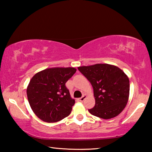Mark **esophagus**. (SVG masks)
I'll return each mask as SVG.
<instances>
[{"label": "esophagus", "mask_w": 152, "mask_h": 152, "mask_svg": "<svg viewBox=\"0 0 152 152\" xmlns=\"http://www.w3.org/2000/svg\"><path fill=\"white\" fill-rule=\"evenodd\" d=\"M86 96L85 94H84V95H82V97H80L79 99V101H80V102H83L84 101V100L86 99Z\"/></svg>", "instance_id": "1"}]
</instances>
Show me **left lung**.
<instances>
[{
	"label": "left lung",
	"mask_w": 152,
	"mask_h": 152,
	"mask_svg": "<svg viewBox=\"0 0 152 152\" xmlns=\"http://www.w3.org/2000/svg\"><path fill=\"white\" fill-rule=\"evenodd\" d=\"M78 69L93 88L95 105L88 110L91 114L104 119L119 115L129 96V80L124 72L107 64L80 66Z\"/></svg>",
	"instance_id": "left-lung-1"
}]
</instances>
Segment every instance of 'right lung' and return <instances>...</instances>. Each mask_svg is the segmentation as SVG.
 <instances>
[{"label":"right lung","instance_id":"add662e5","mask_svg":"<svg viewBox=\"0 0 152 152\" xmlns=\"http://www.w3.org/2000/svg\"><path fill=\"white\" fill-rule=\"evenodd\" d=\"M76 72L71 67L47 68L31 79L27 88L28 101L41 120L55 123L70 114L75 100L71 98L66 83Z\"/></svg>","mask_w":152,"mask_h":152}]
</instances>
